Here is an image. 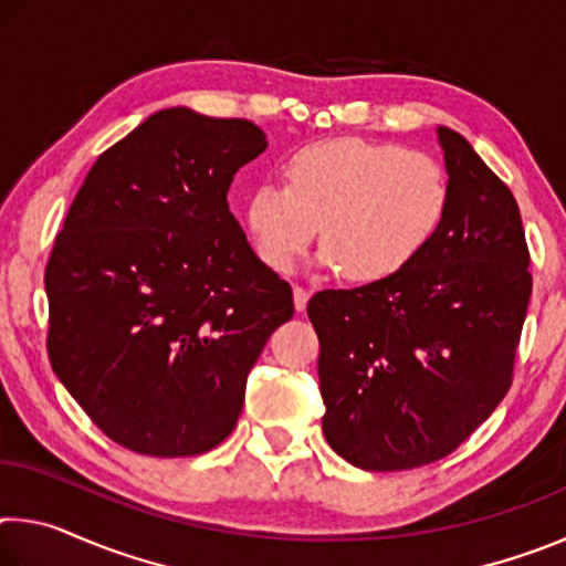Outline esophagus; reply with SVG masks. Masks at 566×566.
Instances as JSON below:
<instances>
[{"mask_svg":"<svg viewBox=\"0 0 566 566\" xmlns=\"http://www.w3.org/2000/svg\"><path fill=\"white\" fill-rule=\"evenodd\" d=\"M306 302H310V290H304V286H294V306H296V312H304L306 310Z\"/></svg>","mask_w":566,"mask_h":566,"instance_id":"obj_1","label":"esophagus"}]
</instances>
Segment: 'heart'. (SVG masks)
Wrapping results in <instances>:
<instances>
[{
	"mask_svg": "<svg viewBox=\"0 0 566 566\" xmlns=\"http://www.w3.org/2000/svg\"><path fill=\"white\" fill-rule=\"evenodd\" d=\"M282 181L254 187L244 207L254 252L276 274L294 270L319 227L324 264L349 282L391 280L429 247L449 207L434 157L357 137L294 149Z\"/></svg>",
	"mask_w": 566,
	"mask_h": 566,
	"instance_id": "1",
	"label": "heart"
}]
</instances>
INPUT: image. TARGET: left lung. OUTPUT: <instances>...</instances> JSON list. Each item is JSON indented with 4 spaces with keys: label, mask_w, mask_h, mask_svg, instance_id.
<instances>
[{
    "label": "left lung",
    "mask_w": 566,
    "mask_h": 566,
    "mask_svg": "<svg viewBox=\"0 0 566 566\" xmlns=\"http://www.w3.org/2000/svg\"><path fill=\"white\" fill-rule=\"evenodd\" d=\"M449 207L405 272L306 304L319 337L322 429L367 472L452 454L512 387L532 296L530 249L510 187L439 127Z\"/></svg>",
    "instance_id": "obj_1"
}]
</instances>
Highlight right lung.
Returning <instances> with one entry per match:
<instances>
[{
	"instance_id": "obj_1",
	"label": "right lung",
	"mask_w": 566,
	"mask_h": 566,
	"mask_svg": "<svg viewBox=\"0 0 566 566\" xmlns=\"http://www.w3.org/2000/svg\"><path fill=\"white\" fill-rule=\"evenodd\" d=\"M266 137L187 107L94 161L46 262L54 375L112 442L195 457L232 434L247 375L294 314L227 191Z\"/></svg>"
}]
</instances>
